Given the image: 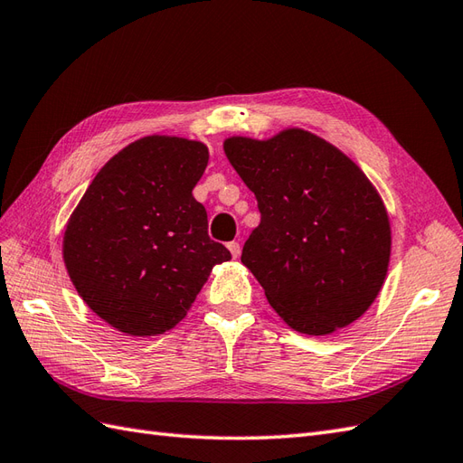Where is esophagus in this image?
<instances>
[{
  "mask_svg": "<svg viewBox=\"0 0 463 463\" xmlns=\"http://www.w3.org/2000/svg\"><path fill=\"white\" fill-rule=\"evenodd\" d=\"M227 246H229V250H231V254H232L234 258H239V254H241V244H239V242H236V241H232V242H229Z\"/></svg>",
  "mask_w": 463,
  "mask_h": 463,
  "instance_id": "esophagus-1",
  "label": "esophagus"
}]
</instances>
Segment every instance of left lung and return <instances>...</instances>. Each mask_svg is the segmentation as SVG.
Wrapping results in <instances>:
<instances>
[{
    "instance_id": "obj_1",
    "label": "left lung",
    "mask_w": 463,
    "mask_h": 463,
    "mask_svg": "<svg viewBox=\"0 0 463 463\" xmlns=\"http://www.w3.org/2000/svg\"><path fill=\"white\" fill-rule=\"evenodd\" d=\"M224 154L258 201L241 260L276 313L317 336L362 317L391 252L385 207L364 172L301 128L264 142L234 137Z\"/></svg>"
}]
</instances>
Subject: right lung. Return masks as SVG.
<instances>
[{
	"instance_id": "1",
	"label": "right lung",
	"mask_w": 463,
	"mask_h": 463,
	"mask_svg": "<svg viewBox=\"0 0 463 463\" xmlns=\"http://www.w3.org/2000/svg\"><path fill=\"white\" fill-rule=\"evenodd\" d=\"M209 162L195 140L146 137L103 165L64 234V264L90 309L130 336L162 335L185 317L215 264L192 195Z\"/></svg>"
}]
</instances>
